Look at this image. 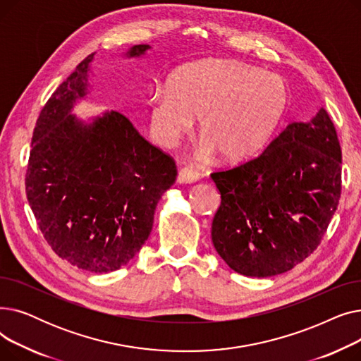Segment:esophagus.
<instances>
[{
	"label": "esophagus",
	"instance_id": "1",
	"mask_svg": "<svg viewBox=\"0 0 361 361\" xmlns=\"http://www.w3.org/2000/svg\"><path fill=\"white\" fill-rule=\"evenodd\" d=\"M199 177H200L199 173H196V171H195L193 168L185 166V168H181V169L178 171L177 181H178L180 184H192V183L197 181Z\"/></svg>",
	"mask_w": 361,
	"mask_h": 361
}]
</instances>
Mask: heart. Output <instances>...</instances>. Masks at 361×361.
Instances as JSON below:
<instances>
[{
  "label": "heart",
  "mask_w": 361,
  "mask_h": 361,
  "mask_svg": "<svg viewBox=\"0 0 361 361\" xmlns=\"http://www.w3.org/2000/svg\"><path fill=\"white\" fill-rule=\"evenodd\" d=\"M290 87L282 78L234 60L203 61L171 75L149 99L155 137L174 145L200 117L206 154L243 162L264 149L287 116Z\"/></svg>",
  "instance_id": "b5f03b06"
}]
</instances>
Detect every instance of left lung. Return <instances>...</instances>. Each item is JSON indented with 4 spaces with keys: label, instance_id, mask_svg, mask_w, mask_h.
Here are the masks:
<instances>
[{
    "label": "left lung",
    "instance_id": "left-lung-1",
    "mask_svg": "<svg viewBox=\"0 0 361 361\" xmlns=\"http://www.w3.org/2000/svg\"><path fill=\"white\" fill-rule=\"evenodd\" d=\"M341 146L328 112L291 123L262 154L211 177L221 193L212 243L228 267L267 278L320 244L341 197Z\"/></svg>",
    "mask_w": 361,
    "mask_h": 361
}]
</instances>
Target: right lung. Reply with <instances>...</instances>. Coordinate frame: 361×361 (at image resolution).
<instances>
[{
    "label": "right lung",
    "instance_id": "add662e5",
    "mask_svg": "<svg viewBox=\"0 0 361 361\" xmlns=\"http://www.w3.org/2000/svg\"><path fill=\"white\" fill-rule=\"evenodd\" d=\"M149 48L135 45L126 56H140ZM93 55L56 87L39 114L26 195L51 249L79 269L105 274L142 249L177 166L117 111L89 124L73 116L75 102L87 94Z\"/></svg>",
    "mask_w": 361,
    "mask_h": 361
}]
</instances>
